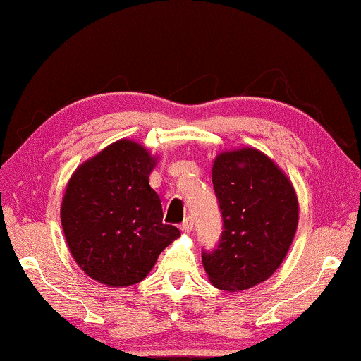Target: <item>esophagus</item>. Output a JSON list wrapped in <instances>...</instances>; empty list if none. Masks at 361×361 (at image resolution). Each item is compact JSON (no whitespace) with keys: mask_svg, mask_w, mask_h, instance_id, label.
<instances>
[{"mask_svg":"<svg viewBox=\"0 0 361 361\" xmlns=\"http://www.w3.org/2000/svg\"><path fill=\"white\" fill-rule=\"evenodd\" d=\"M192 229H193V219L190 218V216H188L187 219H184V223L180 224V231L187 232V234H188V232H190Z\"/></svg>","mask_w":361,"mask_h":361,"instance_id":"esophagus-1","label":"esophagus"}]
</instances>
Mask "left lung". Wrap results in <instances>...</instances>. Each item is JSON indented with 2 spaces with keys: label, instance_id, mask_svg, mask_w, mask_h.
Masks as SVG:
<instances>
[{
  "label": "left lung",
  "instance_id": "left-lung-1",
  "mask_svg": "<svg viewBox=\"0 0 361 361\" xmlns=\"http://www.w3.org/2000/svg\"><path fill=\"white\" fill-rule=\"evenodd\" d=\"M213 187L224 231L214 250L202 252L204 271L219 290L252 289L273 276L292 245L295 190L273 159L255 148L218 154Z\"/></svg>",
  "mask_w": 361,
  "mask_h": 361
}]
</instances>
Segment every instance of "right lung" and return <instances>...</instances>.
Instances as JSON below:
<instances>
[{"mask_svg": "<svg viewBox=\"0 0 361 361\" xmlns=\"http://www.w3.org/2000/svg\"><path fill=\"white\" fill-rule=\"evenodd\" d=\"M157 164L140 143L118 140L80 164L61 204V224L75 263L92 279L126 287L145 279L180 235L163 223L148 177Z\"/></svg>", "mask_w": 361, "mask_h": 361, "instance_id": "1", "label": "right lung"}]
</instances>
